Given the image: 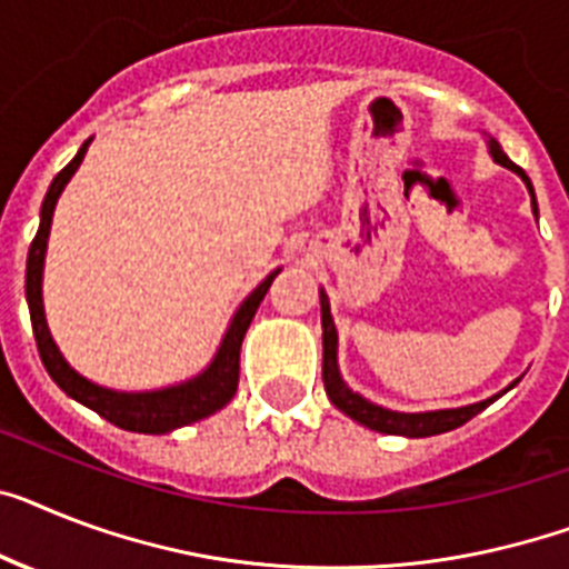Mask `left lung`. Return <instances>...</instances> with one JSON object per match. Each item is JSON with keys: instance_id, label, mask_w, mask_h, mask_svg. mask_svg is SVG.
Here are the masks:
<instances>
[{"instance_id": "1", "label": "left lung", "mask_w": 569, "mask_h": 569, "mask_svg": "<svg viewBox=\"0 0 569 569\" xmlns=\"http://www.w3.org/2000/svg\"><path fill=\"white\" fill-rule=\"evenodd\" d=\"M486 144H488V153L495 159L497 166L509 168L520 177V180L527 182V191L532 197V214L538 218V200H535V189L532 182H529L527 171L518 168L511 162L509 157L503 153L500 142L486 136ZM319 311H322V380H326V392L331 398L337 410L346 412L349 419H355L358 425L369 427V430H378V433H387V436H407V439H425V436H439V433H448V430H457L462 427L465 421H471L477 412H482L488 403H495L497 398L503 396V392H497V396L486 398V401H477V403H468V407H450V410H427V412H398V410H389V407H380V403H372L369 398H363L360 392L342 380L340 375V363H337V326H335V317H331V302H328V293L319 288Z\"/></svg>"}]
</instances>
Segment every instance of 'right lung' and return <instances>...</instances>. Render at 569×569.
<instances>
[{"instance_id": "obj_1", "label": "right lung", "mask_w": 569, "mask_h": 569, "mask_svg": "<svg viewBox=\"0 0 569 569\" xmlns=\"http://www.w3.org/2000/svg\"><path fill=\"white\" fill-rule=\"evenodd\" d=\"M92 139L81 144V150L74 153V159L63 171L51 180L46 200L40 206V229H37L31 250H28V264H26V299L28 311H31V326H34V340L40 349L42 366L51 375V380L63 389L66 396L74 398L78 403L96 410L101 419L110 425L130 430V433H150L162 436L171 433L177 427L194 425L200 419H209L218 410H223L232 401L234 389H238V363H241V342L247 328H250L252 317H256L258 305L267 296L270 284L276 276L281 273L273 270L267 276L256 290H252L238 311L229 319V328L223 340H220L218 351L211 363L206 366L203 372H197L194 378L173 383V387L162 389H144V392H121V389L101 387L96 380L83 378L81 372H74L69 360L63 358V351L58 349V342L51 340L49 322H46V308H42V267H46V250H49V232H51V218H54V206H58L60 194L74 177V171L81 168L87 148Z\"/></svg>"}]
</instances>
